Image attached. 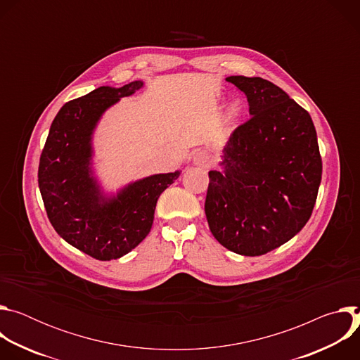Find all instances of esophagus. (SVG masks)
Returning <instances> with one entry per match:
<instances>
[{"mask_svg":"<svg viewBox=\"0 0 360 360\" xmlns=\"http://www.w3.org/2000/svg\"><path fill=\"white\" fill-rule=\"evenodd\" d=\"M195 162H196L198 165H202V167H208V165L211 164V158L207 155V153L199 152V153H196Z\"/></svg>","mask_w":360,"mask_h":360,"instance_id":"1","label":"esophagus"}]
</instances>
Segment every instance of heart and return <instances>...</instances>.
Returning <instances> with one entry per match:
<instances>
[{
  "label": "heart",
  "mask_w": 360,
  "mask_h": 360,
  "mask_svg": "<svg viewBox=\"0 0 360 360\" xmlns=\"http://www.w3.org/2000/svg\"><path fill=\"white\" fill-rule=\"evenodd\" d=\"M240 102L239 101H235V102H232L231 104V107H229V118L231 120H235L239 114H240Z\"/></svg>",
  "instance_id": "1"
}]
</instances>
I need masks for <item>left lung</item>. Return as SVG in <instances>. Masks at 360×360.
I'll return each instance as SVG.
<instances>
[{
	"mask_svg": "<svg viewBox=\"0 0 360 360\" xmlns=\"http://www.w3.org/2000/svg\"><path fill=\"white\" fill-rule=\"evenodd\" d=\"M226 81L246 95L250 118L224 148V171H210L205 214L222 246L259 256L292 239L309 221L322 158L309 112L283 89L259 77Z\"/></svg>",
	"mask_w": 360,
	"mask_h": 360,
	"instance_id": "8db88e82",
	"label": "left lung"
}]
</instances>
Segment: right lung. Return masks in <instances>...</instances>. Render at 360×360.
<instances>
[{"instance_id":"add662e5","label":"right lung","mask_w":360,"mask_h":360,"mask_svg":"<svg viewBox=\"0 0 360 360\" xmlns=\"http://www.w3.org/2000/svg\"><path fill=\"white\" fill-rule=\"evenodd\" d=\"M143 85L99 86L72 99L51 124L38 168V185L51 225L70 245L98 261L118 259L149 233L160 195L179 171L129 184L117 196L101 193L91 169L92 132L111 105Z\"/></svg>"}]
</instances>
